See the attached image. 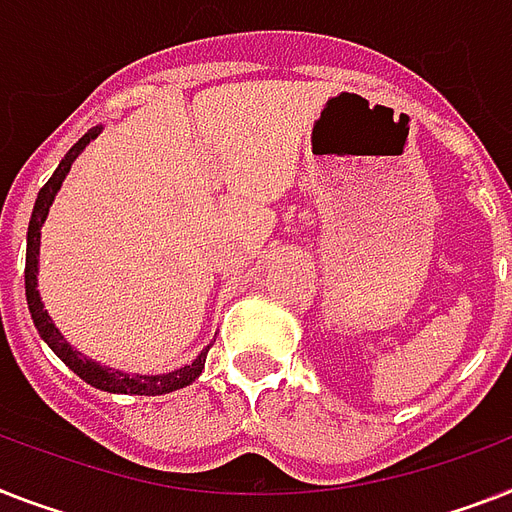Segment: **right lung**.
<instances>
[{"mask_svg":"<svg viewBox=\"0 0 512 512\" xmlns=\"http://www.w3.org/2000/svg\"><path fill=\"white\" fill-rule=\"evenodd\" d=\"M99 134V128H91L89 134H83L81 139L68 149V155L62 157V162L57 165V170L52 173L47 184L41 186L39 197H36V205H33V213H31V223H28V247H26V299H28V310H31V318H33V326L39 328L41 339L52 347V352L60 357L62 363L68 365L70 371L81 376L86 384L97 386L102 392H118V394H144V397H157V394H168V392H176V389H184L189 386L194 378L202 373L205 368V357L210 352L207 350L199 352V357L194 360L191 365H184L181 371H173V373H162V376H128V373H120V371H112V368H102L99 363L89 360V357H83L81 352L73 350L62 334L54 328L52 318L47 315L44 305H41L39 292H36V265H39V242H41V223L47 218L49 213V205H52L54 194L60 191L62 186V178L68 176L70 165L73 160L78 157L86 144H89L94 136Z\"/></svg>","mask_w":512,"mask_h":512,"instance_id":"right-lung-1","label":"right lung"}]
</instances>
